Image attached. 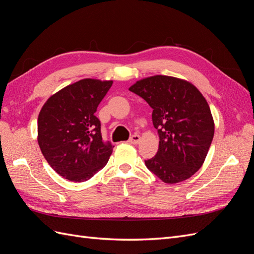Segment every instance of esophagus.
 <instances>
[{
    "mask_svg": "<svg viewBox=\"0 0 254 254\" xmlns=\"http://www.w3.org/2000/svg\"><path fill=\"white\" fill-rule=\"evenodd\" d=\"M141 141V136L139 134H133L131 137L129 139L130 144H139Z\"/></svg>",
    "mask_w": 254,
    "mask_h": 254,
    "instance_id": "esophagus-1",
    "label": "esophagus"
}]
</instances>
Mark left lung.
I'll return each mask as SVG.
<instances>
[{
	"instance_id": "left-lung-1",
	"label": "left lung",
	"mask_w": 254,
	"mask_h": 254,
	"mask_svg": "<svg viewBox=\"0 0 254 254\" xmlns=\"http://www.w3.org/2000/svg\"><path fill=\"white\" fill-rule=\"evenodd\" d=\"M129 90L152 108L160 139L157 155L145 165L168 184L190 178L204 162L215 129L201 92L188 80L165 75L137 80Z\"/></svg>"
}]
</instances>
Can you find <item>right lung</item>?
<instances>
[{
  "label": "right lung",
  "mask_w": 254,
  "mask_h": 254,
  "mask_svg": "<svg viewBox=\"0 0 254 254\" xmlns=\"http://www.w3.org/2000/svg\"><path fill=\"white\" fill-rule=\"evenodd\" d=\"M112 80L84 78L59 90L38 117V144L48 163L64 178L82 182L107 164L114 146L104 143L97 106Z\"/></svg>",
  "instance_id": "obj_1"
}]
</instances>
